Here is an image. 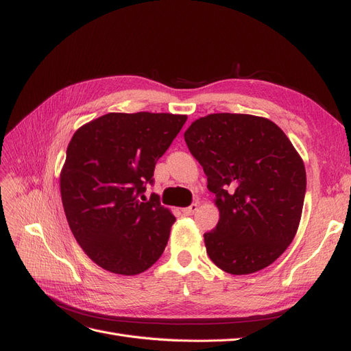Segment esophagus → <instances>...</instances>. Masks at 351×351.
Here are the masks:
<instances>
[{
	"label": "esophagus",
	"mask_w": 351,
	"mask_h": 351,
	"mask_svg": "<svg viewBox=\"0 0 351 351\" xmlns=\"http://www.w3.org/2000/svg\"><path fill=\"white\" fill-rule=\"evenodd\" d=\"M197 208H199L197 204H192L190 206H187V208L183 209V214H184V215H193L195 212L197 210Z\"/></svg>",
	"instance_id": "obj_1"
}]
</instances>
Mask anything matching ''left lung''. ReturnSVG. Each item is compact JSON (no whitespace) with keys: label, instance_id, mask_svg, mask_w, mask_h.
<instances>
[{"label":"left lung","instance_id":"1","mask_svg":"<svg viewBox=\"0 0 351 351\" xmlns=\"http://www.w3.org/2000/svg\"><path fill=\"white\" fill-rule=\"evenodd\" d=\"M219 209L208 256L232 275L258 272L293 241L306 193L300 155L280 127L249 114H209L184 133Z\"/></svg>","mask_w":351,"mask_h":351}]
</instances>
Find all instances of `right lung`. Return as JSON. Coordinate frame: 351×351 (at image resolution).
I'll list each match as a JSON object with an SVG mask.
<instances>
[{"label":"right lung","mask_w":351,"mask_h":351,"mask_svg":"<svg viewBox=\"0 0 351 351\" xmlns=\"http://www.w3.org/2000/svg\"><path fill=\"white\" fill-rule=\"evenodd\" d=\"M186 120L110 112L73 134L60 177L61 200L74 239L101 268L136 275L161 258L176 217L158 195L146 200L143 193Z\"/></svg>","instance_id":"obj_1"}]
</instances>
